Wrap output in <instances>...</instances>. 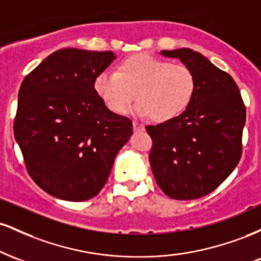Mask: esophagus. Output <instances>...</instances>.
<instances>
[{
    "label": "esophagus",
    "mask_w": 261,
    "mask_h": 261,
    "mask_svg": "<svg viewBox=\"0 0 261 261\" xmlns=\"http://www.w3.org/2000/svg\"><path fill=\"white\" fill-rule=\"evenodd\" d=\"M133 126H134V131H143V130H145V126H143L142 124H140V122H137V121L133 122Z\"/></svg>",
    "instance_id": "esophagus-1"
}]
</instances>
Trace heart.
<instances>
[{"mask_svg": "<svg viewBox=\"0 0 261 261\" xmlns=\"http://www.w3.org/2000/svg\"><path fill=\"white\" fill-rule=\"evenodd\" d=\"M94 89L114 113L126 112L135 97V112L153 121L173 120L188 109L196 89L195 73L184 64H173L149 54L125 59L118 71L104 70L94 80Z\"/></svg>", "mask_w": 261, "mask_h": 261, "instance_id": "obj_1", "label": "heart"}]
</instances>
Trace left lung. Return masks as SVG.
I'll list each match as a JSON object with an SVG mask.
<instances>
[{
	"instance_id": "obj_1",
	"label": "left lung",
	"mask_w": 261,
	"mask_h": 261,
	"mask_svg": "<svg viewBox=\"0 0 261 261\" xmlns=\"http://www.w3.org/2000/svg\"><path fill=\"white\" fill-rule=\"evenodd\" d=\"M195 73L190 106L173 120L146 126L152 139L149 163L158 187L174 200H194L214 191L242 157L245 106L234 80L188 47L162 50Z\"/></svg>"
}]
</instances>
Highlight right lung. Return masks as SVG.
Here are the masks:
<instances>
[{
  "mask_svg": "<svg viewBox=\"0 0 261 261\" xmlns=\"http://www.w3.org/2000/svg\"><path fill=\"white\" fill-rule=\"evenodd\" d=\"M112 51L67 47L25 76L18 93L14 137L31 178L50 195L86 201L106 185L133 121L110 112L94 80Z\"/></svg>",
  "mask_w": 261,
  "mask_h": 261,
  "instance_id": "obj_1",
  "label": "right lung"
}]
</instances>
